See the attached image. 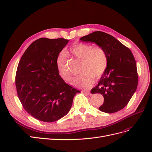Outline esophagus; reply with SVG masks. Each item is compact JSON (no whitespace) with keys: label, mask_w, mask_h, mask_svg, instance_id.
Segmentation results:
<instances>
[{"label":"esophagus","mask_w":152,"mask_h":152,"mask_svg":"<svg viewBox=\"0 0 152 152\" xmlns=\"http://www.w3.org/2000/svg\"><path fill=\"white\" fill-rule=\"evenodd\" d=\"M84 93H85V94H88V95H90L91 94V93L89 91H82Z\"/></svg>","instance_id":"34e87169"}]
</instances>
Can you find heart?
I'll use <instances>...</instances> for the list:
<instances>
[{
	"instance_id": "heart-1",
	"label": "heart",
	"mask_w": 152,
	"mask_h": 152,
	"mask_svg": "<svg viewBox=\"0 0 152 152\" xmlns=\"http://www.w3.org/2000/svg\"><path fill=\"white\" fill-rule=\"evenodd\" d=\"M70 53L82 61L80 72L82 73L72 80V84L77 87L88 89L94 84V77L98 79L102 77L108 65V56L103 48L86 43H77L70 49ZM65 53L58 55L56 60L59 74L65 81H70L72 75L66 65Z\"/></svg>"
}]
</instances>
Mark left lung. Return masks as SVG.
I'll list each match as a JSON object with an SVG mask.
<instances>
[{
  "label": "left lung",
  "instance_id": "1",
  "mask_svg": "<svg viewBox=\"0 0 152 152\" xmlns=\"http://www.w3.org/2000/svg\"><path fill=\"white\" fill-rule=\"evenodd\" d=\"M82 42H93L104 48L108 56V65L92 94L100 93L104 102L99 110L112 113L124 108L135 93L138 84L136 63L131 50L111 35L96 31L80 39Z\"/></svg>",
  "mask_w": 152,
  "mask_h": 152
}]
</instances>
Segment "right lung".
Returning <instances> with one entry per match:
<instances>
[{"mask_svg": "<svg viewBox=\"0 0 152 152\" xmlns=\"http://www.w3.org/2000/svg\"><path fill=\"white\" fill-rule=\"evenodd\" d=\"M63 38H40L26 49L16 74L17 94L28 114L45 122L58 121L69 112L80 91L59 75L56 60L68 44Z\"/></svg>", "mask_w": 152, "mask_h": 152, "instance_id": "1", "label": "right lung"}]
</instances>
